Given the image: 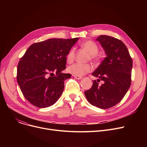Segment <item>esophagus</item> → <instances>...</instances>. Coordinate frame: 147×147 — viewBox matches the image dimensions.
I'll return each instance as SVG.
<instances>
[{
  "instance_id": "34e87169",
  "label": "esophagus",
  "mask_w": 147,
  "mask_h": 147,
  "mask_svg": "<svg viewBox=\"0 0 147 147\" xmlns=\"http://www.w3.org/2000/svg\"><path fill=\"white\" fill-rule=\"evenodd\" d=\"M73 76L74 77V78H76V79H78V80H80L82 78V76Z\"/></svg>"
}]
</instances>
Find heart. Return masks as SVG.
Masks as SVG:
<instances>
[{
    "label": "heart",
    "mask_w": 147,
    "mask_h": 147,
    "mask_svg": "<svg viewBox=\"0 0 147 147\" xmlns=\"http://www.w3.org/2000/svg\"><path fill=\"white\" fill-rule=\"evenodd\" d=\"M80 47L89 53V59L96 61L98 59V52L99 48L98 45L93 41L88 40L80 44ZM75 58V49L71 48L68 51L66 55V59L69 64L72 63ZM68 71L74 76H82L92 70V67L89 64H82L79 63L74 64L69 66L67 69Z\"/></svg>",
    "instance_id": "heart-1"
}]
</instances>
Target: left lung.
<instances>
[{
    "label": "left lung",
    "instance_id": "1",
    "mask_svg": "<svg viewBox=\"0 0 147 147\" xmlns=\"http://www.w3.org/2000/svg\"><path fill=\"white\" fill-rule=\"evenodd\" d=\"M96 40L101 45L107 57L92 75L99 79L84 92L88 102L101 109L114 107L125 96L131 84L132 59L123 42L116 38L101 35ZM100 80L104 83L101 86Z\"/></svg>",
    "mask_w": 147,
    "mask_h": 147
}]
</instances>
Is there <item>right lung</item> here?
I'll return each instance as SVG.
<instances>
[{"label": "right lung", "mask_w": 147, "mask_h": 147, "mask_svg": "<svg viewBox=\"0 0 147 147\" xmlns=\"http://www.w3.org/2000/svg\"><path fill=\"white\" fill-rule=\"evenodd\" d=\"M78 40V37L49 38L28 48L19 61L17 79L29 102L46 108L58 101L64 90V81L71 77L62 73L66 68V55Z\"/></svg>", "instance_id": "1"}]
</instances>
